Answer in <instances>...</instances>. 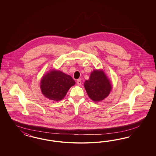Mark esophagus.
<instances>
[{"label":"esophagus","instance_id":"34e87169","mask_svg":"<svg viewBox=\"0 0 156 156\" xmlns=\"http://www.w3.org/2000/svg\"><path fill=\"white\" fill-rule=\"evenodd\" d=\"M76 83H77L78 85H81V80H76Z\"/></svg>","mask_w":156,"mask_h":156}]
</instances>
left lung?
Here are the masks:
<instances>
[{
	"label": "left lung",
	"instance_id": "obj_1",
	"mask_svg": "<svg viewBox=\"0 0 156 156\" xmlns=\"http://www.w3.org/2000/svg\"><path fill=\"white\" fill-rule=\"evenodd\" d=\"M88 96L94 101H100L109 95L112 85L102 71L94 70L84 83Z\"/></svg>",
	"mask_w": 156,
	"mask_h": 156
}]
</instances>
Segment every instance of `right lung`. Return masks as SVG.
<instances>
[{
    "label": "right lung",
    "mask_w": 156,
    "mask_h": 156,
    "mask_svg": "<svg viewBox=\"0 0 156 156\" xmlns=\"http://www.w3.org/2000/svg\"><path fill=\"white\" fill-rule=\"evenodd\" d=\"M76 82L71 76L60 71H51L44 76L41 82L43 94L47 98L60 101Z\"/></svg>",
    "instance_id": "right-lung-1"
}]
</instances>
